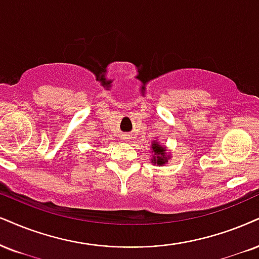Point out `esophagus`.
Masks as SVG:
<instances>
[{
	"instance_id": "1",
	"label": "esophagus",
	"mask_w": 259,
	"mask_h": 259,
	"mask_svg": "<svg viewBox=\"0 0 259 259\" xmlns=\"http://www.w3.org/2000/svg\"><path fill=\"white\" fill-rule=\"evenodd\" d=\"M122 140H124V142H128V140H130V136H127V135L122 136Z\"/></svg>"
}]
</instances>
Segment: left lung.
Instances as JSON below:
<instances>
[{"instance_id": "1", "label": "left lung", "mask_w": 259, "mask_h": 259, "mask_svg": "<svg viewBox=\"0 0 259 259\" xmlns=\"http://www.w3.org/2000/svg\"><path fill=\"white\" fill-rule=\"evenodd\" d=\"M151 146H152L151 163L157 164V165H163L167 163L169 156L167 155V150L164 149V146L158 144L157 142L152 143Z\"/></svg>"}]
</instances>
